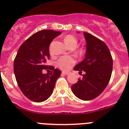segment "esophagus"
<instances>
[{"label":"esophagus","instance_id":"esophagus-1","mask_svg":"<svg viewBox=\"0 0 129 129\" xmlns=\"http://www.w3.org/2000/svg\"><path fill=\"white\" fill-rule=\"evenodd\" d=\"M62 74H65V75H68L69 74H70V72H62Z\"/></svg>","mask_w":129,"mask_h":129}]
</instances>
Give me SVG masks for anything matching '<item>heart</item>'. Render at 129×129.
<instances>
[{
	"label": "heart",
	"mask_w": 129,
	"mask_h": 129,
	"mask_svg": "<svg viewBox=\"0 0 129 129\" xmlns=\"http://www.w3.org/2000/svg\"><path fill=\"white\" fill-rule=\"evenodd\" d=\"M64 43L67 46L76 47L77 44V39L75 36L72 35H67L64 37ZM76 63V59L72 56L61 57L57 61V66L62 70H70L71 67Z\"/></svg>",
	"instance_id": "b5f03b06"
}]
</instances>
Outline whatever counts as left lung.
<instances>
[{
	"label": "left lung",
	"instance_id": "obj_1",
	"mask_svg": "<svg viewBox=\"0 0 129 129\" xmlns=\"http://www.w3.org/2000/svg\"><path fill=\"white\" fill-rule=\"evenodd\" d=\"M86 52L83 61L75 66L79 74L85 72L83 79L72 86L76 97L84 101L95 98L108 85L112 72L113 61L105 43L88 33L84 32Z\"/></svg>",
	"mask_w": 129,
	"mask_h": 129
}]
</instances>
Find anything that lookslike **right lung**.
Wrapping results in <instances>:
<instances>
[{
  "mask_svg": "<svg viewBox=\"0 0 129 129\" xmlns=\"http://www.w3.org/2000/svg\"><path fill=\"white\" fill-rule=\"evenodd\" d=\"M61 31L44 29L35 33L20 46L13 63L18 86L24 95L34 102H43L52 95L61 71L52 68L50 74H43L50 59L49 47Z\"/></svg>",
  "mask_w": 129,
  "mask_h": 129,
  "instance_id": "add662e5",
  "label": "right lung"
}]
</instances>
